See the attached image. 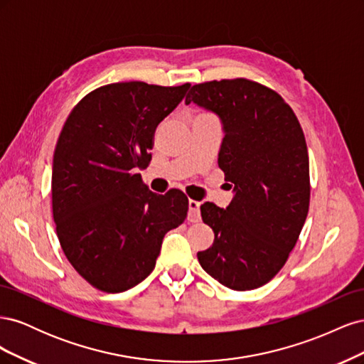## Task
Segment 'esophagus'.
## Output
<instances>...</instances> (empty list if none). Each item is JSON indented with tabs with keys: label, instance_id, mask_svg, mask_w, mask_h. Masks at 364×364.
<instances>
[{
	"label": "esophagus",
	"instance_id": "1",
	"mask_svg": "<svg viewBox=\"0 0 364 364\" xmlns=\"http://www.w3.org/2000/svg\"><path fill=\"white\" fill-rule=\"evenodd\" d=\"M188 220L191 223H196L200 220V202L190 199L188 202Z\"/></svg>",
	"mask_w": 364,
	"mask_h": 364
}]
</instances>
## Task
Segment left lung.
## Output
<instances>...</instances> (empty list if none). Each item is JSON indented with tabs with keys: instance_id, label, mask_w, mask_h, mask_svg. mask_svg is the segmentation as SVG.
<instances>
[{
	"instance_id": "left-lung-1",
	"label": "left lung",
	"mask_w": 364,
	"mask_h": 364,
	"mask_svg": "<svg viewBox=\"0 0 364 364\" xmlns=\"http://www.w3.org/2000/svg\"><path fill=\"white\" fill-rule=\"evenodd\" d=\"M191 102L222 119L218 167L235 193L226 209L200 206L215 237L197 258L225 287L258 289L287 262L308 214L310 162L302 127L278 92L243 77L194 85L185 98Z\"/></svg>"
}]
</instances>
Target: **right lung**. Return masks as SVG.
I'll return each instance as SVG.
<instances>
[{
	"mask_svg": "<svg viewBox=\"0 0 364 364\" xmlns=\"http://www.w3.org/2000/svg\"><path fill=\"white\" fill-rule=\"evenodd\" d=\"M188 87L105 85L65 121L53 156V218L65 257L98 290L119 293L144 281L164 235L186 218L188 197L151 193L136 170L150 164L158 124Z\"/></svg>",
	"mask_w": 364,
	"mask_h": 364,
	"instance_id": "add662e5",
	"label": "right lung"
}]
</instances>
